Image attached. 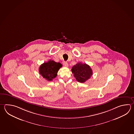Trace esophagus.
<instances>
[{"label":"esophagus","mask_w":134,"mask_h":134,"mask_svg":"<svg viewBox=\"0 0 134 134\" xmlns=\"http://www.w3.org/2000/svg\"><path fill=\"white\" fill-rule=\"evenodd\" d=\"M63 65L65 67H68V63H67L66 62H63Z\"/></svg>","instance_id":"1"}]
</instances>
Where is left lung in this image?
I'll return each instance as SVG.
<instances>
[{
    "label": "left lung",
    "instance_id": "8db88e82",
    "mask_svg": "<svg viewBox=\"0 0 134 134\" xmlns=\"http://www.w3.org/2000/svg\"><path fill=\"white\" fill-rule=\"evenodd\" d=\"M74 76L78 82L83 83L90 79L93 75V71L90 66L86 63H79L71 69Z\"/></svg>",
    "mask_w": 134,
    "mask_h": 134
}]
</instances>
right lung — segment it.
I'll use <instances>...</instances> for the list:
<instances>
[{
    "instance_id": "right-lung-1",
    "label": "right lung",
    "mask_w": 134,
    "mask_h": 134,
    "mask_svg": "<svg viewBox=\"0 0 134 134\" xmlns=\"http://www.w3.org/2000/svg\"><path fill=\"white\" fill-rule=\"evenodd\" d=\"M62 67V64L60 63L49 60L40 66L39 72L44 78L51 81L57 76L58 71Z\"/></svg>"
}]
</instances>
